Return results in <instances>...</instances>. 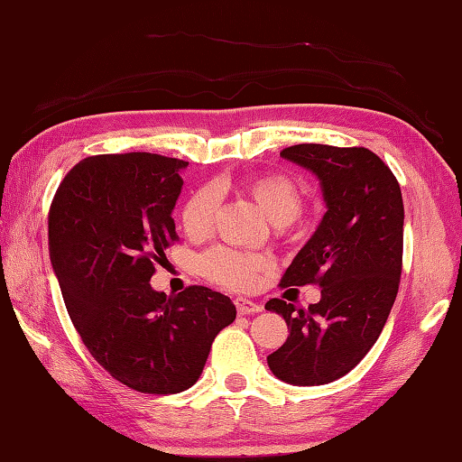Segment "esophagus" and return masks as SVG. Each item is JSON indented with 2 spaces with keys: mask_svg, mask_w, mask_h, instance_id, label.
I'll return each instance as SVG.
<instances>
[{
  "mask_svg": "<svg viewBox=\"0 0 462 462\" xmlns=\"http://www.w3.org/2000/svg\"><path fill=\"white\" fill-rule=\"evenodd\" d=\"M235 308L239 313H257L261 311V306L257 301H251L247 298H235Z\"/></svg>",
  "mask_w": 462,
  "mask_h": 462,
  "instance_id": "esophagus-1",
  "label": "esophagus"
}]
</instances>
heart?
<instances>
[{"instance_id":"1","label":"heart","mask_w":462,"mask_h":462,"mask_svg":"<svg viewBox=\"0 0 462 462\" xmlns=\"http://www.w3.org/2000/svg\"><path fill=\"white\" fill-rule=\"evenodd\" d=\"M239 195L254 201L273 225H290L303 211V190L291 177L282 172H265L241 180L235 185ZM219 211V195L208 185L195 189L180 208V225L190 239H205L215 227ZM273 269V257L267 254H251L231 247H215L199 259V272L208 282L235 291L255 287L261 277Z\"/></svg>"}]
</instances>
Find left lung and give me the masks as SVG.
<instances>
[{
    "label": "left lung",
    "mask_w": 462,
    "mask_h": 462,
    "mask_svg": "<svg viewBox=\"0 0 462 462\" xmlns=\"http://www.w3.org/2000/svg\"><path fill=\"white\" fill-rule=\"evenodd\" d=\"M283 159L319 179L328 211L282 277V287L319 285L321 300L298 310L269 300L290 336L267 356L293 386H319L356 368L384 328L402 273L404 205L396 177L364 146L295 144Z\"/></svg>",
    "instance_id": "1"
}]
</instances>
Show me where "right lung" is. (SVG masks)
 I'll use <instances>...</instances> for the list:
<instances>
[{
	"mask_svg": "<svg viewBox=\"0 0 462 462\" xmlns=\"http://www.w3.org/2000/svg\"><path fill=\"white\" fill-rule=\"evenodd\" d=\"M185 161L151 152L88 156L68 172L48 215L50 259L84 346L112 378L144 394L195 384L215 336L237 316L203 285L154 291L179 239L172 208Z\"/></svg>",
	"mask_w": 462,
	"mask_h": 462,
	"instance_id": "right-lung-1",
	"label": "right lung"
}]
</instances>
